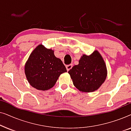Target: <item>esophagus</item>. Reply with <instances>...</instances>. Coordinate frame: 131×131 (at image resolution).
Instances as JSON below:
<instances>
[{"label": "esophagus", "instance_id": "34e87169", "mask_svg": "<svg viewBox=\"0 0 131 131\" xmlns=\"http://www.w3.org/2000/svg\"><path fill=\"white\" fill-rule=\"evenodd\" d=\"M73 67V65L72 64H69V65L66 66V69H67V71H69L71 69V68Z\"/></svg>", "mask_w": 131, "mask_h": 131}]
</instances>
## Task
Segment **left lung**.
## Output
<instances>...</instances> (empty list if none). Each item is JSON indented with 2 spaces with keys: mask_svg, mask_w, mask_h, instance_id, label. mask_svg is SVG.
Here are the masks:
<instances>
[{
  "mask_svg": "<svg viewBox=\"0 0 131 131\" xmlns=\"http://www.w3.org/2000/svg\"><path fill=\"white\" fill-rule=\"evenodd\" d=\"M73 85L80 91L91 92L97 90L107 77V68L101 54L95 51L88 56L83 55L79 64L69 71Z\"/></svg>",
  "mask_w": 131,
  "mask_h": 131,
  "instance_id": "8db88e82",
  "label": "left lung"
}]
</instances>
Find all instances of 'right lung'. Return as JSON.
<instances>
[{
    "mask_svg": "<svg viewBox=\"0 0 131 131\" xmlns=\"http://www.w3.org/2000/svg\"><path fill=\"white\" fill-rule=\"evenodd\" d=\"M25 74L30 85L37 90L46 91L52 88L61 74L67 71L53 51L39 45L30 54L25 64Z\"/></svg>",
    "mask_w": 131,
    "mask_h": 131,
    "instance_id": "obj_1",
    "label": "right lung"
}]
</instances>
